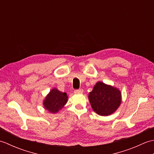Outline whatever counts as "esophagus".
I'll use <instances>...</instances> for the list:
<instances>
[{"label": "esophagus", "mask_w": 154, "mask_h": 154, "mask_svg": "<svg viewBox=\"0 0 154 154\" xmlns=\"http://www.w3.org/2000/svg\"><path fill=\"white\" fill-rule=\"evenodd\" d=\"M83 90L82 89H77L74 91V93L75 94H81V93H83Z\"/></svg>", "instance_id": "esophagus-1"}]
</instances>
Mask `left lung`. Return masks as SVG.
I'll list each match as a JSON object with an SVG mask.
<instances>
[{
  "label": "left lung",
  "instance_id": "1",
  "mask_svg": "<svg viewBox=\"0 0 154 154\" xmlns=\"http://www.w3.org/2000/svg\"><path fill=\"white\" fill-rule=\"evenodd\" d=\"M89 99L94 112L100 116H108L120 106L121 93L119 89L99 81L89 93Z\"/></svg>",
  "mask_w": 154,
  "mask_h": 154
}]
</instances>
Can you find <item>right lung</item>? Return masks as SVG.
<instances>
[{
  "instance_id": "right-lung-1",
  "label": "right lung",
  "mask_w": 154,
  "mask_h": 154,
  "mask_svg": "<svg viewBox=\"0 0 154 154\" xmlns=\"http://www.w3.org/2000/svg\"><path fill=\"white\" fill-rule=\"evenodd\" d=\"M67 101V96L65 93H62L57 89H53L45 98L44 105L50 112L55 113L62 109Z\"/></svg>"
}]
</instances>
